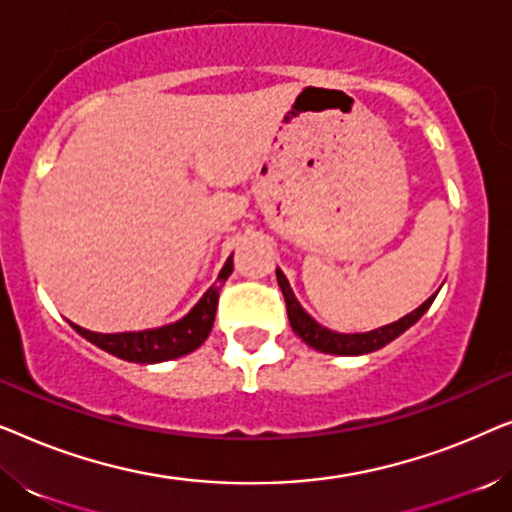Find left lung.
<instances>
[{"mask_svg":"<svg viewBox=\"0 0 512 512\" xmlns=\"http://www.w3.org/2000/svg\"><path fill=\"white\" fill-rule=\"evenodd\" d=\"M277 282H279V289H282V293H284L286 314H289L293 333H296L298 338L305 342V345L317 349V352L338 354V356L370 354V352H375V349H382L384 345H389L391 340H396L398 335L408 331L412 324H417V321L422 319V314L431 307L433 298H436V293H433V296L426 300V303L419 305L417 310L405 314L403 319L394 321V324L375 328V331H368V333H335V331H328L326 326L317 324V321H314L310 314H307L303 307H300V303L296 300V296H293V291L289 286V279L284 277L282 270H277Z\"/></svg>","mask_w":512,"mask_h":512,"instance_id":"left-lung-1","label":"left lung"}]
</instances>
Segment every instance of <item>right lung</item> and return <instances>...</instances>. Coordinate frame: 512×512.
<instances>
[{"mask_svg": "<svg viewBox=\"0 0 512 512\" xmlns=\"http://www.w3.org/2000/svg\"><path fill=\"white\" fill-rule=\"evenodd\" d=\"M230 272H233V256L221 268L219 284L209 286L205 296L198 300V305L186 317L174 321V324L130 333H93L76 324H72V328L93 342V345L104 349V352L118 356V359L135 363H160L179 359V356L191 354L193 349H198L207 340L214 326L221 284L230 277Z\"/></svg>", "mask_w": 512, "mask_h": 512, "instance_id": "1", "label": "right lung"}]
</instances>
